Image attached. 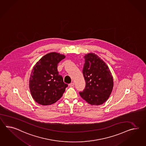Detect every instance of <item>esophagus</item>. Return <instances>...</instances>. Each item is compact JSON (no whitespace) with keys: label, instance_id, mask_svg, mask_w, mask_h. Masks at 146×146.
<instances>
[{"label":"esophagus","instance_id":"1","mask_svg":"<svg viewBox=\"0 0 146 146\" xmlns=\"http://www.w3.org/2000/svg\"><path fill=\"white\" fill-rule=\"evenodd\" d=\"M69 86H70V87H74V82H71V83H70V84H69Z\"/></svg>","mask_w":146,"mask_h":146}]
</instances>
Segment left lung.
<instances>
[{
	"label": "left lung",
	"mask_w": 146,
	"mask_h": 146,
	"mask_svg": "<svg viewBox=\"0 0 146 146\" xmlns=\"http://www.w3.org/2000/svg\"><path fill=\"white\" fill-rule=\"evenodd\" d=\"M82 74L86 82L79 94L89 104H102L112 93L113 79L108 66L96 54L91 53L84 56Z\"/></svg>",
	"instance_id": "obj_1"
}]
</instances>
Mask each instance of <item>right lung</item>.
Here are the masks:
<instances>
[{
  "label": "right lung",
  "mask_w": 146,
  "mask_h": 146,
  "mask_svg": "<svg viewBox=\"0 0 146 146\" xmlns=\"http://www.w3.org/2000/svg\"><path fill=\"white\" fill-rule=\"evenodd\" d=\"M65 58L62 54L49 53L34 66L30 75L29 87L34 100L39 104H52L62 97L68 85L59 74L57 66Z\"/></svg>",
  "instance_id": "obj_1"
}]
</instances>
